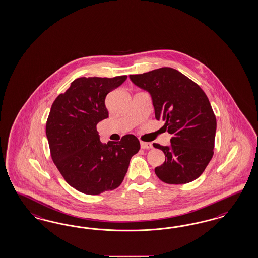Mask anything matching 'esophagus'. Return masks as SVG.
I'll list each match as a JSON object with an SVG mask.
<instances>
[{
  "label": "esophagus",
  "mask_w": 258,
  "mask_h": 258,
  "mask_svg": "<svg viewBox=\"0 0 258 258\" xmlns=\"http://www.w3.org/2000/svg\"><path fill=\"white\" fill-rule=\"evenodd\" d=\"M141 148L144 149H150L153 148L151 143H146V142H141Z\"/></svg>",
  "instance_id": "esophagus-1"
}]
</instances>
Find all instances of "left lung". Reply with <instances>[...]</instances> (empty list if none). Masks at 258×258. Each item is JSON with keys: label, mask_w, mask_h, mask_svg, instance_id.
Instances as JSON below:
<instances>
[{"label": "left lung", "mask_w": 258, "mask_h": 258, "mask_svg": "<svg viewBox=\"0 0 258 258\" xmlns=\"http://www.w3.org/2000/svg\"><path fill=\"white\" fill-rule=\"evenodd\" d=\"M136 86L148 91L157 120L172 134L170 146L153 144L163 150L164 164L155 168L165 183L183 184L198 179L214 154L217 120L205 93L179 71L163 67L131 75Z\"/></svg>", "instance_id": "8db88e82"}]
</instances>
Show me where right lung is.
<instances>
[{"instance_id":"right-lung-1","label":"right lung","mask_w":258,"mask_h":258,"mask_svg":"<svg viewBox=\"0 0 258 258\" xmlns=\"http://www.w3.org/2000/svg\"><path fill=\"white\" fill-rule=\"evenodd\" d=\"M126 76L79 78L53 103L46 136L52 160L72 187L87 195L117 188L125 178L140 142L126 134L119 142L102 144L97 124L109 117L107 94L124 83Z\"/></svg>"}]
</instances>
